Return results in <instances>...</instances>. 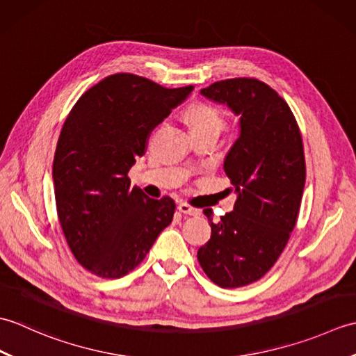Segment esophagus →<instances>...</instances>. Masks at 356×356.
<instances>
[{
	"instance_id": "obj_1",
	"label": "esophagus",
	"mask_w": 356,
	"mask_h": 356,
	"mask_svg": "<svg viewBox=\"0 0 356 356\" xmlns=\"http://www.w3.org/2000/svg\"><path fill=\"white\" fill-rule=\"evenodd\" d=\"M179 211L184 214H188V216H200V209L193 208L191 205H188V203H180Z\"/></svg>"
}]
</instances>
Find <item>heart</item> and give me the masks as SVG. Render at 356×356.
Instances as JSON below:
<instances>
[{
    "instance_id": "obj_1",
    "label": "heart",
    "mask_w": 356,
    "mask_h": 356,
    "mask_svg": "<svg viewBox=\"0 0 356 356\" xmlns=\"http://www.w3.org/2000/svg\"><path fill=\"white\" fill-rule=\"evenodd\" d=\"M186 119L193 131H217L220 133L226 120L223 111L213 104L197 102L186 111Z\"/></svg>"
}]
</instances>
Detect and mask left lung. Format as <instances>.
Segmentation results:
<instances>
[{
  "instance_id": "left-lung-1",
  "label": "left lung",
  "mask_w": 356,
  "mask_h": 356,
  "mask_svg": "<svg viewBox=\"0 0 356 356\" xmlns=\"http://www.w3.org/2000/svg\"><path fill=\"white\" fill-rule=\"evenodd\" d=\"M240 116V136L223 170L237 193L234 211L213 222L211 238L197 252L203 272L220 287L260 280L282 255L297 223L306 182L303 140L289 105L254 78H234L200 92Z\"/></svg>"
}]
</instances>
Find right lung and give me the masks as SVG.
Listing matches in <instances>:
<instances>
[{"label":"right lung","instance_id":"add662e5","mask_svg":"<svg viewBox=\"0 0 356 356\" xmlns=\"http://www.w3.org/2000/svg\"><path fill=\"white\" fill-rule=\"evenodd\" d=\"M193 88L116 73L87 90L67 116L53 159L56 211L72 254L92 274L127 275L171 223L174 200L131 188L128 171Z\"/></svg>","mask_w":356,"mask_h":356}]
</instances>
